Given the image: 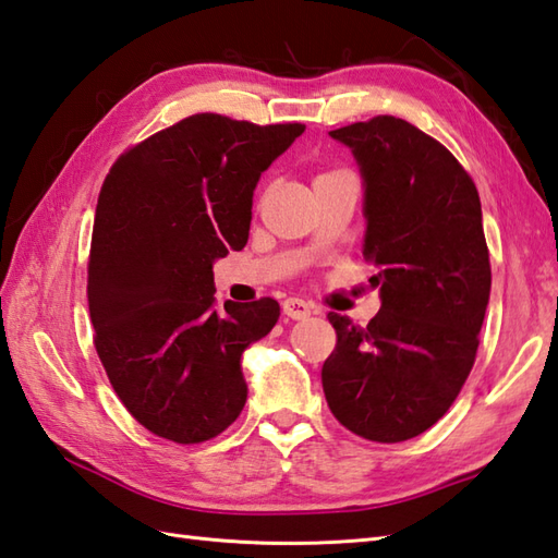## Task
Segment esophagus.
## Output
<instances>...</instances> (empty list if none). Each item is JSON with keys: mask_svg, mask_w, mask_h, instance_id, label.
Returning <instances> with one entry per match:
<instances>
[{"mask_svg": "<svg viewBox=\"0 0 558 558\" xmlns=\"http://www.w3.org/2000/svg\"><path fill=\"white\" fill-rule=\"evenodd\" d=\"M282 312H286L290 318H294V322H300V318H306V316H312V312H314V306L310 304V302H304V300H298V298H290V300H286L282 302Z\"/></svg>", "mask_w": 558, "mask_h": 558, "instance_id": "esophagus-1", "label": "esophagus"}]
</instances>
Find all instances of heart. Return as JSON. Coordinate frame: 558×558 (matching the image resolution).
Instances as JSON below:
<instances>
[{
  "instance_id": "1",
  "label": "heart",
  "mask_w": 558,
  "mask_h": 558,
  "mask_svg": "<svg viewBox=\"0 0 558 558\" xmlns=\"http://www.w3.org/2000/svg\"><path fill=\"white\" fill-rule=\"evenodd\" d=\"M324 174H330V172H324ZM318 177H322V174H318Z\"/></svg>"
}]
</instances>
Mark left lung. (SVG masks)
Masks as SVG:
<instances>
[{
	"label": "left lung",
	"mask_w": 558,
	"mask_h": 558,
	"mask_svg": "<svg viewBox=\"0 0 558 558\" xmlns=\"http://www.w3.org/2000/svg\"><path fill=\"white\" fill-rule=\"evenodd\" d=\"M364 177V258L381 310L366 326L330 312L322 384L336 420L398 444L444 417L477 357L492 266L477 186L444 144L390 114L330 132Z\"/></svg>",
	"instance_id": "1"
}]
</instances>
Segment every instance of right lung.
Wrapping results in <instances>:
<instances>
[{
	"label": "right lung",
	"mask_w": 558,
	"mask_h": 558,
	"mask_svg": "<svg viewBox=\"0 0 558 558\" xmlns=\"http://www.w3.org/2000/svg\"><path fill=\"white\" fill-rule=\"evenodd\" d=\"M304 124L184 117L124 150L105 177L88 256L96 352L150 434L216 438L246 402L242 352L270 333L276 300L213 298V260L246 244L258 177Z\"/></svg>",
	"instance_id": "add662e5"
}]
</instances>
